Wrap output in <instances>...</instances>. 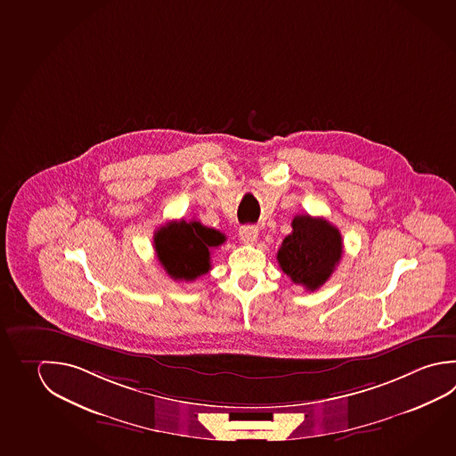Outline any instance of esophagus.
Instances as JSON below:
<instances>
[{
    "mask_svg": "<svg viewBox=\"0 0 456 456\" xmlns=\"http://www.w3.org/2000/svg\"><path fill=\"white\" fill-rule=\"evenodd\" d=\"M240 238L244 244H254L258 238L257 226H252V224L242 226L240 230Z\"/></svg>",
    "mask_w": 456,
    "mask_h": 456,
    "instance_id": "obj_1",
    "label": "esophagus"
}]
</instances>
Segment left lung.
<instances>
[{"label": "left lung", "instance_id": "left-lung-1", "mask_svg": "<svg viewBox=\"0 0 456 456\" xmlns=\"http://www.w3.org/2000/svg\"><path fill=\"white\" fill-rule=\"evenodd\" d=\"M342 257V236L324 218L296 216L292 232L282 240L278 264L290 281L315 290L330 280Z\"/></svg>", "mask_w": 456, "mask_h": 456}]
</instances>
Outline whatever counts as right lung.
I'll use <instances>...</instances> for the list:
<instances>
[{"instance_id":"obj_1","label":"right lung","mask_w":456,"mask_h":456,"mask_svg":"<svg viewBox=\"0 0 456 456\" xmlns=\"http://www.w3.org/2000/svg\"><path fill=\"white\" fill-rule=\"evenodd\" d=\"M224 232L196 220L170 222L154 234V248L160 265L175 281H194L208 273L210 250L224 244Z\"/></svg>"}]
</instances>
